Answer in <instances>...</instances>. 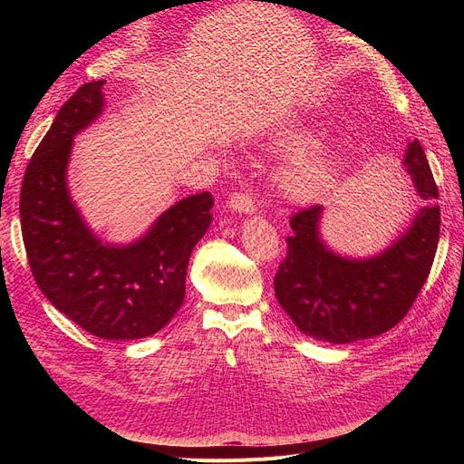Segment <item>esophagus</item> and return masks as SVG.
<instances>
[{
  "mask_svg": "<svg viewBox=\"0 0 464 464\" xmlns=\"http://www.w3.org/2000/svg\"><path fill=\"white\" fill-rule=\"evenodd\" d=\"M228 208L232 213H240V215H254L256 213V205L254 198L249 193H236L234 198L228 201Z\"/></svg>",
  "mask_w": 464,
  "mask_h": 464,
  "instance_id": "obj_1",
  "label": "esophagus"
}]
</instances>
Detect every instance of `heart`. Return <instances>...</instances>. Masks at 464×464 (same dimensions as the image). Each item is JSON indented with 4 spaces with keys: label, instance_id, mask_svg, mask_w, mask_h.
<instances>
[{
    "label": "heart",
    "instance_id": "heart-1",
    "mask_svg": "<svg viewBox=\"0 0 464 464\" xmlns=\"http://www.w3.org/2000/svg\"><path fill=\"white\" fill-rule=\"evenodd\" d=\"M288 149L304 150L314 147L317 139L310 131H294L283 139ZM278 189L292 203H314L321 199L336 181V164L325 150L292 159L278 172Z\"/></svg>",
    "mask_w": 464,
    "mask_h": 464
}]
</instances>
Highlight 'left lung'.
I'll use <instances>...</instances> for the list:
<instances>
[{"label": "left lung", "instance_id": "1", "mask_svg": "<svg viewBox=\"0 0 464 464\" xmlns=\"http://www.w3.org/2000/svg\"><path fill=\"white\" fill-rule=\"evenodd\" d=\"M402 166L426 205L375 256L348 257L331 249L321 237V205L290 218L292 236L275 275V296L312 339L346 344L382 334L406 315L424 286L440 242L438 186L416 139Z\"/></svg>", "mask_w": 464, "mask_h": 464}]
</instances>
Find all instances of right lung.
Returning <instances> with one entry per match:
<instances>
[{
    "instance_id": "right-lung-1",
    "label": "right lung",
    "mask_w": 464,
    "mask_h": 464,
    "mask_svg": "<svg viewBox=\"0 0 464 464\" xmlns=\"http://www.w3.org/2000/svg\"><path fill=\"white\" fill-rule=\"evenodd\" d=\"M104 81L82 85L60 108L26 166L21 230L42 294L79 327L106 341H135L160 331L184 304L191 251L207 232L208 191L172 205L131 244H108L69 193L73 139L104 111Z\"/></svg>"
}]
</instances>
